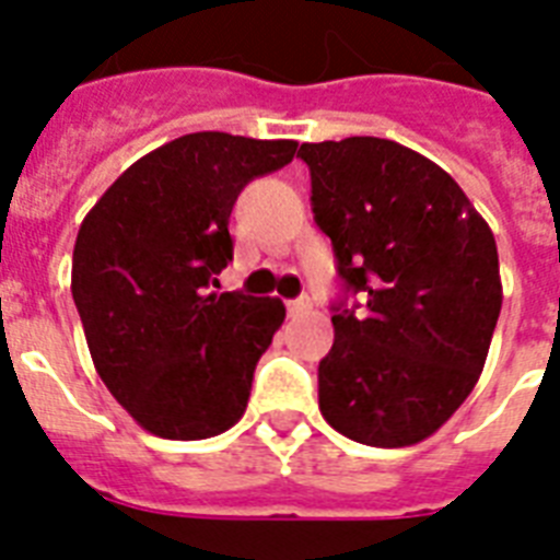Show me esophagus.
Returning <instances> with one entry per match:
<instances>
[{
  "label": "esophagus",
  "instance_id": "1",
  "mask_svg": "<svg viewBox=\"0 0 560 560\" xmlns=\"http://www.w3.org/2000/svg\"><path fill=\"white\" fill-rule=\"evenodd\" d=\"M307 307H311V302H307V299H290V302H288V314L290 316H299V314H305Z\"/></svg>",
  "mask_w": 560,
  "mask_h": 560
}]
</instances>
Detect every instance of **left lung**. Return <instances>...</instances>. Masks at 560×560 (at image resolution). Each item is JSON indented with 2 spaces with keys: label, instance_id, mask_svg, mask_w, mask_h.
Here are the masks:
<instances>
[{
  "label": "left lung",
  "instance_id": "1",
  "mask_svg": "<svg viewBox=\"0 0 560 560\" xmlns=\"http://www.w3.org/2000/svg\"><path fill=\"white\" fill-rule=\"evenodd\" d=\"M346 290L319 363L323 418L372 447L433 435L477 386L503 307L491 229L456 179L374 136L302 144Z\"/></svg>",
  "mask_w": 560,
  "mask_h": 560
}]
</instances>
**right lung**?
Here are the masks:
<instances>
[{
    "label": "right lung",
    "instance_id": "obj_1",
    "mask_svg": "<svg viewBox=\"0 0 560 560\" xmlns=\"http://www.w3.org/2000/svg\"><path fill=\"white\" fill-rule=\"evenodd\" d=\"M296 148L218 130L179 136L133 162L83 218L72 299L101 381L148 433L197 442L244 416L284 305L209 288L232 261L237 194Z\"/></svg>",
    "mask_w": 560,
    "mask_h": 560
}]
</instances>
